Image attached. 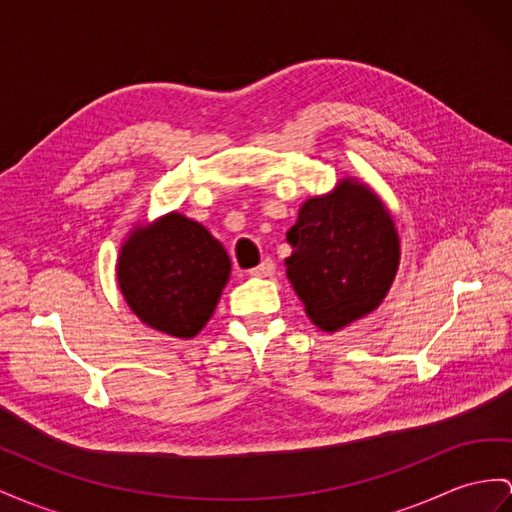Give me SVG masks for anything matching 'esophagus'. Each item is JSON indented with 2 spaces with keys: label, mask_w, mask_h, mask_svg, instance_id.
<instances>
[{
  "label": "esophagus",
  "mask_w": 512,
  "mask_h": 512,
  "mask_svg": "<svg viewBox=\"0 0 512 512\" xmlns=\"http://www.w3.org/2000/svg\"><path fill=\"white\" fill-rule=\"evenodd\" d=\"M274 270H277V268H274V261L272 259H264L257 268L251 270V274H253V277H272Z\"/></svg>",
  "instance_id": "esophagus-1"
}]
</instances>
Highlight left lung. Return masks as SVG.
I'll list each match as a JSON object with an SVG mask.
<instances>
[{
	"label": "left lung",
	"mask_w": 512,
	"mask_h": 512,
	"mask_svg": "<svg viewBox=\"0 0 512 512\" xmlns=\"http://www.w3.org/2000/svg\"><path fill=\"white\" fill-rule=\"evenodd\" d=\"M287 242V279L309 320L326 333L381 305L400 264L389 209L365 183L348 177L303 203Z\"/></svg>",
	"instance_id": "1"
}]
</instances>
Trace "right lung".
<instances>
[{
	"label": "right lung",
	"instance_id": "obj_1",
	"mask_svg": "<svg viewBox=\"0 0 512 512\" xmlns=\"http://www.w3.org/2000/svg\"><path fill=\"white\" fill-rule=\"evenodd\" d=\"M229 274L222 244L177 212L131 231L116 261L129 309L151 329L181 339L194 337L212 318Z\"/></svg>",
	"mask_w": 512,
	"mask_h": 512
}]
</instances>
